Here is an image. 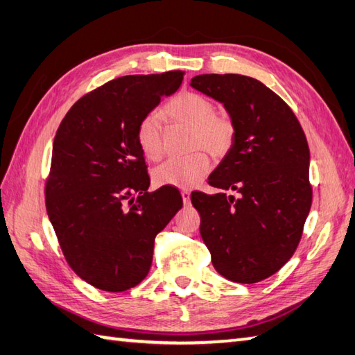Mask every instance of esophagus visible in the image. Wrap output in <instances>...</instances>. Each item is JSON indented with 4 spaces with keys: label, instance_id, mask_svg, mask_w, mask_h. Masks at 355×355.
<instances>
[{
    "label": "esophagus",
    "instance_id": "obj_1",
    "mask_svg": "<svg viewBox=\"0 0 355 355\" xmlns=\"http://www.w3.org/2000/svg\"><path fill=\"white\" fill-rule=\"evenodd\" d=\"M182 198H183L184 205H189V202H191V192L187 189H183L182 191Z\"/></svg>",
    "mask_w": 355,
    "mask_h": 355
}]
</instances>
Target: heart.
Masks as SVG:
<instances>
[{
	"label": "heart",
	"mask_w": 355,
	"mask_h": 355,
	"mask_svg": "<svg viewBox=\"0 0 355 355\" xmlns=\"http://www.w3.org/2000/svg\"><path fill=\"white\" fill-rule=\"evenodd\" d=\"M215 103L207 96L197 92H182L164 105L162 114L171 123L189 128L187 148L193 153L184 157L169 158L154 171L157 186L192 187L198 184L209 171L206 150L214 158L229 154L235 143L236 126L227 114L215 112ZM137 143L148 160L157 162L164 154V139L160 120L155 114L141 119L137 126ZM201 148V151H195Z\"/></svg>",
	"instance_id": "1"
}]
</instances>
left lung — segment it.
<instances>
[{
  "label": "left lung",
  "mask_w": 355,
  "mask_h": 355,
  "mask_svg": "<svg viewBox=\"0 0 355 355\" xmlns=\"http://www.w3.org/2000/svg\"><path fill=\"white\" fill-rule=\"evenodd\" d=\"M191 85L221 102L236 126L235 143L209 177L221 192L191 195L201 238L221 276L238 284L263 281L296 252L311 209L305 132L288 105L258 79L200 74Z\"/></svg>",
  "instance_id": "1"
}]
</instances>
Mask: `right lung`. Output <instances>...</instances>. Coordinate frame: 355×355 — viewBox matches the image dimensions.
Listing matches in <instances>:
<instances>
[{
    "label": "right lung",
    "instance_id": "add662e5",
    "mask_svg": "<svg viewBox=\"0 0 355 355\" xmlns=\"http://www.w3.org/2000/svg\"><path fill=\"white\" fill-rule=\"evenodd\" d=\"M184 71L123 76L73 105L53 141L45 207L69 266L120 293L146 277L154 241L183 207L172 186L148 192L137 126L182 85Z\"/></svg>",
    "mask_w": 355,
    "mask_h": 355
}]
</instances>
